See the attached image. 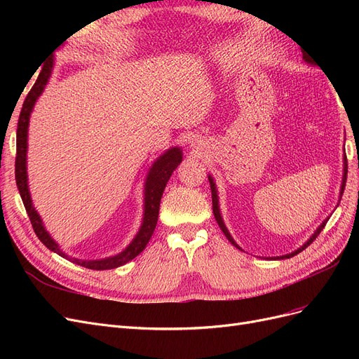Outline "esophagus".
<instances>
[{"mask_svg": "<svg viewBox=\"0 0 359 359\" xmlns=\"http://www.w3.org/2000/svg\"><path fill=\"white\" fill-rule=\"evenodd\" d=\"M194 145H196V142H194ZM194 145H193V147H194Z\"/></svg>", "mask_w": 359, "mask_h": 359, "instance_id": "esophagus-1", "label": "esophagus"}]
</instances>
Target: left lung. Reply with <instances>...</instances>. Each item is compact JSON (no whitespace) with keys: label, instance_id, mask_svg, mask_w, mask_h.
Returning a JSON list of instances; mask_svg holds the SVG:
<instances>
[{"label":"left lung","instance_id":"8db88e82","mask_svg":"<svg viewBox=\"0 0 359 359\" xmlns=\"http://www.w3.org/2000/svg\"><path fill=\"white\" fill-rule=\"evenodd\" d=\"M302 58H304V61L306 62H309V64H316L314 62V60L310 57V55H306V53L302 52ZM346 178H347V160H346V156H344V168H343V182H341V190H340V196L343 194V191H344V186H346ZM208 180H210V186H211V194H212V212H214V217H215V220H217V223H219V226H220V229L223 231V233L226 235V238L227 240L231 241V244H233L236 248H240L241 250V247L238 245L235 241H233V238L231 236V233H229V231H227V227L224 226V223H223V219H222V214H220V206H219V196H217V187H215V182H214V180H212V177H208ZM327 222H328V219L327 220H323V223L318 227L316 231H314V233L310 236V240L306 243V244H302L298 250H295V252H292V253H289V255H285V256H277V257H274V259H289V257H293L295 255H298V253H301L302 250H306L314 240H316L318 238V235L322 232V229L325 227V224H327Z\"/></svg>","mask_w":359,"mask_h":359}]
</instances>
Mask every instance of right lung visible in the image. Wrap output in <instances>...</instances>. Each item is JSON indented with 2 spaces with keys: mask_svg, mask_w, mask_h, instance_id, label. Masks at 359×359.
<instances>
[{
  "mask_svg": "<svg viewBox=\"0 0 359 359\" xmlns=\"http://www.w3.org/2000/svg\"><path fill=\"white\" fill-rule=\"evenodd\" d=\"M52 67H53V55L48 60L45 66H43L36 83L32 85L31 91L27 95V99L22 104V111H20V115H19L18 132H16V163H15L16 186L20 193V198H22L27 214L31 220L32 229H34L36 235L39 236V240L45 244L49 250H52V252H55L61 257H66V259L72 260L73 264L81 265L83 268L97 269V271L118 268V266L130 262V260L135 259L139 253H142L144 248L149 243V238H151V235H153L157 220H158V208H160V201L163 196V191H165V187L172 175V172L175 170L177 166L182 161V151L178 147L170 148L166 151L165 154H161L154 161V165L151 166V169L148 172V177H147V182H145L144 220H142V224H140L139 232L133 238V241L126 247V250H123L121 253H118L115 256L97 259V260H83V259L69 257L66 253H62L60 245L52 240L50 235L45 229V226H43L40 215L37 214L34 206H32V201H31L29 190H28V175H27V148H28L27 139H28L29 115H31L32 109H34V104L40 97V94L43 93L45 86L48 85V81H49L50 73H52Z\"/></svg>",
  "mask_w": 359,
  "mask_h": 359,
  "instance_id": "right-lung-1",
  "label": "right lung"
}]
</instances>
